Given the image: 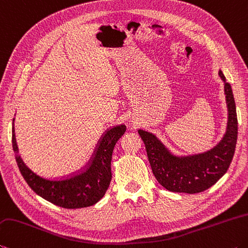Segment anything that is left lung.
I'll use <instances>...</instances> for the list:
<instances>
[{"label": "left lung", "mask_w": 248, "mask_h": 248, "mask_svg": "<svg viewBox=\"0 0 248 248\" xmlns=\"http://www.w3.org/2000/svg\"><path fill=\"white\" fill-rule=\"evenodd\" d=\"M219 76L224 82L229 118L226 134L213 150L179 157L171 154L153 133L141 129L138 131L145 144L153 173L168 191L188 194L202 192L213 186L230 167L237 140V116L231 85L221 70Z\"/></svg>", "instance_id": "left-lung-1"}]
</instances>
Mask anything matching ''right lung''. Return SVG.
<instances>
[{
  "label": "right lung",
  "instance_id": "obj_1",
  "mask_svg": "<svg viewBox=\"0 0 248 248\" xmlns=\"http://www.w3.org/2000/svg\"><path fill=\"white\" fill-rule=\"evenodd\" d=\"M125 129L124 124H120L105 131L89 164L79 172L58 180L42 178L27 167L18 155L14 127L12 129L13 150L22 177L34 193L62 208H83L96 204L105 195L111 180L112 151L117 141L124 134Z\"/></svg>",
  "mask_w": 248,
  "mask_h": 248
}]
</instances>
